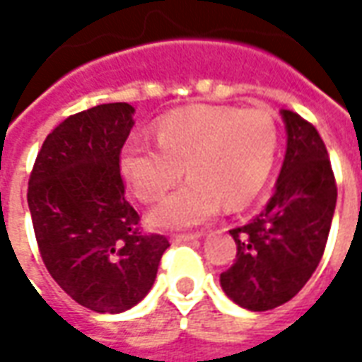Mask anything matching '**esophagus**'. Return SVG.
Returning a JSON list of instances; mask_svg holds the SVG:
<instances>
[{
	"label": "esophagus",
	"instance_id": "esophagus-1",
	"mask_svg": "<svg viewBox=\"0 0 362 362\" xmlns=\"http://www.w3.org/2000/svg\"><path fill=\"white\" fill-rule=\"evenodd\" d=\"M197 238H202L199 233H194V235H173L170 236V240L174 244H180V243H192V240H197Z\"/></svg>",
	"mask_w": 362,
	"mask_h": 362
}]
</instances>
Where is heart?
I'll list each match as a JSON object with an SVG mask.
<instances>
[{"instance_id":"obj_1","label":"heart","mask_w":362,"mask_h":362,"mask_svg":"<svg viewBox=\"0 0 362 362\" xmlns=\"http://www.w3.org/2000/svg\"><path fill=\"white\" fill-rule=\"evenodd\" d=\"M157 147L139 139L122 151V173L134 194L155 202L184 174L189 180L151 211V225H202L221 205L238 209L258 196L277 153V124L267 110L192 106L158 122Z\"/></svg>"}]
</instances>
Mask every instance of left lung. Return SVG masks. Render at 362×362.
<instances>
[{
  "label": "left lung",
  "mask_w": 362,
  "mask_h": 362,
  "mask_svg": "<svg viewBox=\"0 0 362 362\" xmlns=\"http://www.w3.org/2000/svg\"><path fill=\"white\" fill-rule=\"evenodd\" d=\"M287 151L266 207L228 230L236 259L221 273V287L246 310L288 303L316 272L326 250L337 199L334 170L318 129L296 112L281 110Z\"/></svg>",
  "instance_id": "obj_1"
}]
</instances>
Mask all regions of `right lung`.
<instances>
[{"instance_id":"1","label":"right lung","mask_w":362,"mask_h":362,"mask_svg":"<svg viewBox=\"0 0 362 362\" xmlns=\"http://www.w3.org/2000/svg\"><path fill=\"white\" fill-rule=\"evenodd\" d=\"M134 106L98 104L66 118L44 139L28 178V209L46 269L95 312L129 310L149 293L170 246L145 235L126 199L119 153Z\"/></svg>"}]
</instances>
